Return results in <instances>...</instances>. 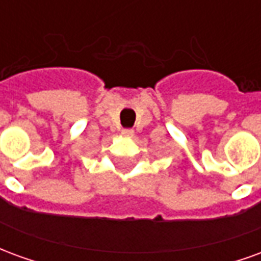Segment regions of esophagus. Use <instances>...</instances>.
Returning a JSON list of instances; mask_svg holds the SVG:
<instances>
[{
	"label": "esophagus",
	"mask_w": 261,
	"mask_h": 261,
	"mask_svg": "<svg viewBox=\"0 0 261 261\" xmlns=\"http://www.w3.org/2000/svg\"><path fill=\"white\" fill-rule=\"evenodd\" d=\"M121 134H123V136L131 137L134 134V130H131V128H124V130H121Z\"/></svg>",
	"instance_id": "obj_1"
}]
</instances>
